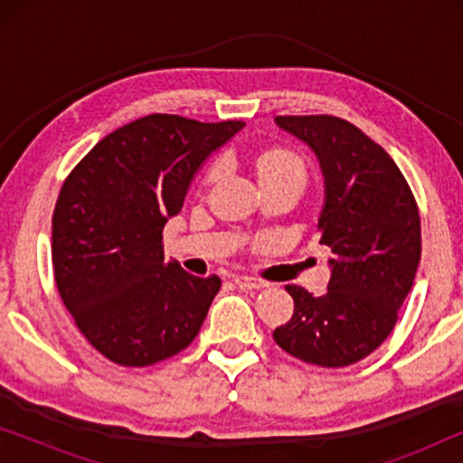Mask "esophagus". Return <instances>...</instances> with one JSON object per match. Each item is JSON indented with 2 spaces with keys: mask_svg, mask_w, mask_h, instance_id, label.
Masks as SVG:
<instances>
[{
  "mask_svg": "<svg viewBox=\"0 0 463 463\" xmlns=\"http://www.w3.org/2000/svg\"><path fill=\"white\" fill-rule=\"evenodd\" d=\"M233 282H236L240 288H265L268 287V282L259 280V278H252V276H242V274L233 276Z\"/></svg>",
  "mask_w": 463,
  "mask_h": 463,
  "instance_id": "34e87169",
  "label": "esophagus"
}]
</instances>
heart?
<instances>
[{
  "label": "heart",
  "mask_w": 463,
  "mask_h": 463,
  "mask_svg": "<svg viewBox=\"0 0 463 463\" xmlns=\"http://www.w3.org/2000/svg\"><path fill=\"white\" fill-rule=\"evenodd\" d=\"M255 166L261 183L276 179H297L306 183V164H303L299 154H295V151L290 149L276 147L263 151V154L257 157ZM219 175L221 166L214 164V166L208 168V173L204 176V185H213V183L219 179Z\"/></svg>",
  "instance_id": "heart-1"
}]
</instances>
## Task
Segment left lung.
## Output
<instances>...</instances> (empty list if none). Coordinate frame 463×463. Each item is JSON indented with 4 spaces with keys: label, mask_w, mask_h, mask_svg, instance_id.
Returning <instances> with one entry per match:
<instances>
[{
    "label": "left lung",
    "mask_w": 463,
    "mask_h": 463,
    "mask_svg": "<svg viewBox=\"0 0 463 463\" xmlns=\"http://www.w3.org/2000/svg\"><path fill=\"white\" fill-rule=\"evenodd\" d=\"M318 157L325 206L318 238L335 252L326 295L288 284L295 312L274 341L303 363L339 369L388 339L421 257L420 211L382 145L335 116H278Z\"/></svg>",
    "instance_id": "8db88e82"
}]
</instances>
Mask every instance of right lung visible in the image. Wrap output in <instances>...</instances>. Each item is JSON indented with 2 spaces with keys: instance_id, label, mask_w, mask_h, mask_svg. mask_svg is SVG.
<instances>
[{
  "instance_id": "1",
  "label": "right lung",
  "mask_w": 463,
  "mask_h": 463,
  "mask_svg": "<svg viewBox=\"0 0 463 463\" xmlns=\"http://www.w3.org/2000/svg\"><path fill=\"white\" fill-rule=\"evenodd\" d=\"M242 126L145 116L94 145L62 183L52 214L56 288L111 363H162L200 333L221 280L164 261L162 232L206 157Z\"/></svg>"
}]
</instances>
